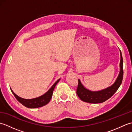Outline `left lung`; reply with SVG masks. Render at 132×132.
Wrapping results in <instances>:
<instances>
[{
    "mask_svg": "<svg viewBox=\"0 0 132 132\" xmlns=\"http://www.w3.org/2000/svg\"><path fill=\"white\" fill-rule=\"evenodd\" d=\"M120 55H121V60H120V71L119 75L116 82L109 87L99 91H91L84 87L80 80L78 79L77 94L81 100L89 103H100L104 102L115 93L122 83L123 74H124L122 67L123 60L121 52H120Z\"/></svg>",
    "mask_w": 132,
    "mask_h": 132,
    "instance_id": "8db88e82",
    "label": "left lung"
}]
</instances>
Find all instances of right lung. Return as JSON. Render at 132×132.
<instances>
[{
	"instance_id": "obj_1",
	"label": "right lung",
	"mask_w": 132,
	"mask_h": 132,
	"mask_svg": "<svg viewBox=\"0 0 132 132\" xmlns=\"http://www.w3.org/2000/svg\"><path fill=\"white\" fill-rule=\"evenodd\" d=\"M59 80H60V79H58L56 81L54 85L52 86V87L50 88L48 90V91L46 92L45 94H44L43 95H42V96L40 97L34 98V99H23V98L19 97L18 96V95H16L11 89V90L12 91L14 96H15V97H16V99L25 106L29 108H39L44 105H45L50 102V100L52 97L53 90H54V87L56 86V85L58 83Z\"/></svg>"
}]
</instances>
